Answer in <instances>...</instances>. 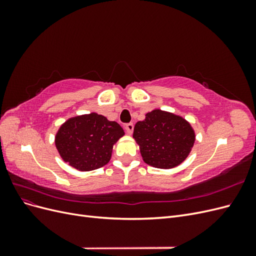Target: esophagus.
Instances as JSON below:
<instances>
[{
    "mask_svg": "<svg viewBox=\"0 0 256 256\" xmlns=\"http://www.w3.org/2000/svg\"><path fill=\"white\" fill-rule=\"evenodd\" d=\"M125 129H126V132H127L128 134H131L134 132V124H132V122H128V124H126Z\"/></svg>",
    "mask_w": 256,
    "mask_h": 256,
    "instance_id": "34e87169",
    "label": "esophagus"
}]
</instances>
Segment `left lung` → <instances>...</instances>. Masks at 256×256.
Listing matches in <instances>:
<instances>
[{"label": "left lung", "instance_id": "1", "mask_svg": "<svg viewBox=\"0 0 256 256\" xmlns=\"http://www.w3.org/2000/svg\"><path fill=\"white\" fill-rule=\"evenodd\" d=\"M134 138L145 164L172 168L188 157L196 141L190 124L173 113L154 110L136 124Z\"/></svg>", "mask_w": 256, "mask_h": 256}]
</instances>
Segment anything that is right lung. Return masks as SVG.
<instances>
[{
  "instance_id": "add662e5",
  "label": "right lung",
  "mask_w": 256,
  "mask_h": 256,
  "mask_svg": "<svg viewBox=\"0 0 256 256\" xmlns=\"http://www.w3.org/2000/svg\"><path fill=\"white\" fill-rule=\"evenodd\" d=\"M125 132L116 122L90 113L65 122L56 136V146L65 162L79 171H92L111 159L113 145Z\"/></svg>"
}]
</instances>
